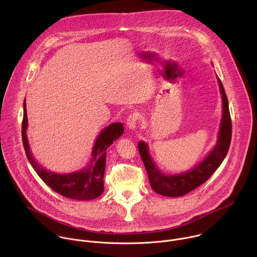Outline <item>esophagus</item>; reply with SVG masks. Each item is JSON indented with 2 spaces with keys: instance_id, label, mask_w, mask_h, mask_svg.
Segmentation results:
<instances>
[{
  "instance_id": "esophagus-1",
  "label": "esophagus",
  "mask_w": 257,
  "mask_h": 257,
  "mask_svg": "<svg viewBox=\"0 0 257 257\" xmlns=\"http://www.w3.org/2000/svg\"><path fill=\"white\" fill-rule=\"evenodd\" d=\"M138 121H139V115H138L137 113H133V114H131V115L127 118L126 124H127V126H128L129 129H132V130H133V129L136 128V125H137Z\"/></svg>"
}]
</instances>
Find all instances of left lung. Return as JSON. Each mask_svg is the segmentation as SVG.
Listing matches in <instances>:
<instances>
[{
	"mask_svg": "<svg viewBox=\"0 0 257 257\" xmlns=\"http://www.w3.org/2000/svg\"><path fill=\"white\" fill-rule=\"evenodd\" d=\"M217 81L223 100V116L221 126H219L215 146L200 164L196 165L194 168L185 173L177 175L163 174L152 160L148 144L144 141L138 142L139 155L142 159L146 172L149 174L151 187L157 193L168 197H178L187 194L206 182L226 158L232 138V121L229 111V102L223 83L218 77Z\"/></svg>",
	"mask_w": 257,
	"mask_h": 257,
	"instance_id": "1",
	"label": "left lung"
}]
</instances>
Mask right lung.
<instances>
[{
  "label": "right lung",
  "mask_w": 257,
  "mask_h": 257,
  "mask_svg": "<svg viewBox=\"0 0 257 257\" xmlns=\"http://www.w3.org/2000/svg\"><path fill=\"white\" fill-rule=\"evenodd\" d=\"M24 114L22 121V141L26 157L38 175L55 192L77 200H91L98 197L103 192V175L105 169V151L114 140H117L124 132L122 123H113L101 130L93 150L92 160L89 167L79 172L71 174H57L43 168L38 164L30 152L27 140V114L26 102H23Z\"/></svg>",
  "instance_id": "obj_1"
}]
</instances>
